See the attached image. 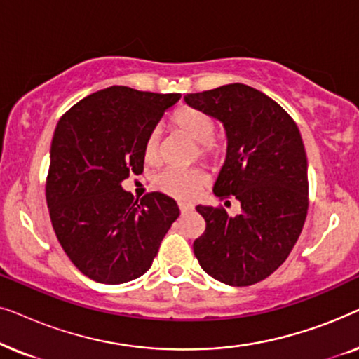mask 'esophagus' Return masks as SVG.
<instances>
[{
	"label": "esophagus",
	"mask_w": 359,
	"mask_h": 359,
	"mask_svg": "<svg viewBox=\"0 0 359 359\" xmlns=\"http://www.w3.org/2000/svg\"><path fill=\"white\" fill-rule=\"evenodd\" d=\"M178 208H180V210L181 212H189V210H193V204H188V203H180L178 204Z\"/></svg>",
	"instance_id": "obj_1"
}]
</instances>
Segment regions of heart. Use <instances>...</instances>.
I'll return each instance as SVG.
<instances>
[{"instance_id": "heart-1", "label": "heart", "mask_w": 359, "mask_h": 359, "mask_svg": "<svg viewBox=\"0 0 359 359\" xmlns=\"http://www.w3.org/2000/svg\"><path fill=\"white\" fill-rule=\"evenodd\" d=\"M171 124L175 130L188 137L194 142L198 158L208 165H217L224 160L225 142L215 139V121L205 111L198 107L184 106L180 107L171 117ZM158 132L151 130L147 135L144 144V158L145 161H155L158 158ZM154 186L161 193L171 196V198L188 201L198 196L205 186V176L199 170H176L168 168L155 176Z\"/></svg>"}]
</instances>
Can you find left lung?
<instances>
[{
	"label": "left lung",
	"mask_w": 359,
	"mask_h": 359,
	"mask_svg": "<svg viewBox=\"0 0 359 359\" xmlns=\"http://www.w3.org/2000/svg\"><path fill=\"white\" fill-rule=\"evenodd\" d=\"M224 124L227 156L214 184L242 210L198 205L205 230L193 248L201 268L229 286H252L276 271L302 232L309 208L307 156L292 117L242 83L184 96Z\"/></svg>",
	"instance_id": "left-lung-1"
}]
</instances>
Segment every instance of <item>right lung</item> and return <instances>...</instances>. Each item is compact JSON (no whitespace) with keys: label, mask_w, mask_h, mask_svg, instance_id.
Here are the masks:
<instances>
[{"label":"right lung","mask_w":359,"mask_h":359,"mask_svg":"<svg viewBox=\"0 0 359 359\" xmlns=\"http://www.w3.org/2000/svg\"><path fill=\"white\" fill-rule=\"evenodd\" d=\"M181 97L111 86L58 121L46 196L63 252L93 281L122 284L149 271L180 209L150 193L137 203L121 183L144 171V144Z\"/></svg>","instance_id":"add662e5"}]
</instances>
